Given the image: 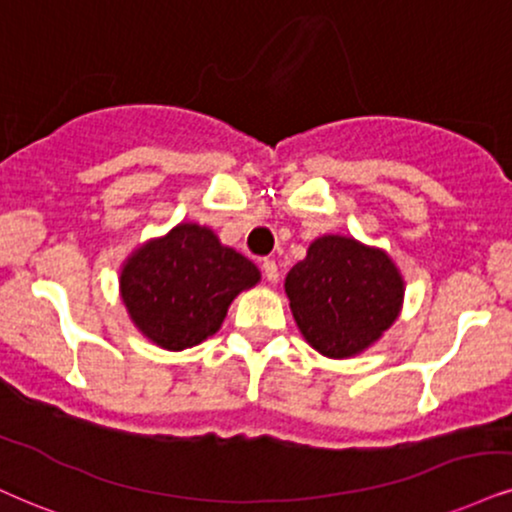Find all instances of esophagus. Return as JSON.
Listing matches in <instances>:
<instances>
[{"label":"esophagus","mask_w":512,"mask_h":512,"mask_svg":"<svg viewBox=\"0 0 512 512\" xmlns=\"http://www.w3.org/2000/svg\"><path fill=\"white\" fill-rule=\"evenodd\" d=\"M262 272H264V276H267L269 283L279 281V264H276L274 260H264L262 262Z\"/></svg>","instance_id":"obj_1"}]
</instances>
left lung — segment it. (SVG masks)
Segmentation results:
<instances>
[{
    "label": "left lung",
    "mask_w": 512,
    "mask_h": 512,
    "mask_svg": "<svg viewBox=\"0 0 512 512\" xmlns=\"http://www.w3.org/2000/svg\"><path fill=\"white\" fill-rule=\"evenodd\" d=\"M403 276L384 250L322 236L286 276L295 324L326 357L362 353L396 322Z\"/></svg>",
    "instance_id": "obj_1"
}]
</instances>
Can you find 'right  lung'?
<instances>
[{"label": "right lung", "instance_id": "1", "mask_svg": "<svg viewBox=\"0 0 512 512\" xmlns=\"http://www.w3.org/2000/svg\"><path fill=\"white\" fill-rule=\"evenodd\" d=\"M260 281L248 257L219 243L212 229L178 224L147 240L121 269V300L143 336L186 350L217 334L233 298Z\"/></svg>", "mask_w": 512, "mask_h": 512}]
</instances>
